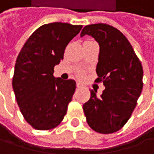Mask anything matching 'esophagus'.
<instances>
[{
    "mask_svg": "<svg viewBox=\"0 0 154 154\" xmlns=\"http://www.w3.org/2000/svg\"><path fill=\"white\" fill-rule=\"evenodd\" d=\"M83 85L82 84H80V83H77V88H82L83 87Z\"/></svg>",
    "mask_w": 154,
    "mask_h": 154,
    "instance_id": "obj_1",
    "label": "esophagus"
}]
</instances>
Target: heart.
<instances>
[{
  "instance_id": "b5f03b06",
  "label": "heart",
  "mask_w": 154,
  "mask_h": 154,
  "mask_svg": "<svg viewBox=\"0 0 154 154\" xmlns=\"http://www.w3.org/2000/svg\"><path fill=\"white\" fill-rule=\"evenodd\" d=\"M77 76L79 77H84V72H83V71H78V72H77Z\"/></svg>"
}]
</instances>
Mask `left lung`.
I'll list each match as a JSON object with an SVG mask.
<instances>
[{
  "mask_svg": "<svg viewBox=\"0 0 154 154\" xmlns=\"http://www.w3.org/2000/svg\"><path fill=\"white\" fill-rule=\"evenodd\" d=\"M85 35L99 44L95 82H103L105 89L99 97L91 90L83 109L92 130L110 134L119 131L131 118L143 88V68L131 43L118 29L105 23L91 24L80 35Z\"/></svg>",
  "mask_w": 154,
  "mask_h": 154,
  "instance_id": "1",
  "label": "left lung"
}]
</instances>
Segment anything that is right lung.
Wrapping results in <instances>:
<instances>
[{
  "label": "right lung",
  "instance_id": "right-lung-1",
  "mask_svg": "<svg viewBox=\"0 0 154 154\" xmlns=\"http://www.w3.org/2000/svg\"><path fill=\"white\" fill-rule=\"evenodd\" d=\"M82 28L58 22L44 24L28 38L16 58L12 86L23 118L34 129H54L66 115L76 82L56 78L54 67Z\"/></svg>",
  "mask_w": 154,
  "mask_h": 154
}]
</instances>
